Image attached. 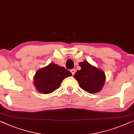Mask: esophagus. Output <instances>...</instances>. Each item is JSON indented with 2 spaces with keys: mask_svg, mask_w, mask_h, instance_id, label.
I'll return each instance as SVG.
<instances>
[{
  "mask_svg": "<svg viewBox=\"0 0 134 134\" xmlns=\"http://www.w3.org/2000/svg\"><path fill=\"white\" fill-rule=\"evenodd\" d=\"M70 71H71V74H72L73 75H75V69H71Z\"/></svg>",
  "mask_w": 134,
  "mask_h": 134,
  "instance_id": "esophagus-1",
  "label": "esophagus"
}]
</instances>
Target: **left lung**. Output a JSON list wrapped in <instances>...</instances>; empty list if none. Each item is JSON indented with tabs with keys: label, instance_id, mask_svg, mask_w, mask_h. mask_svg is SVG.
I'll return each instance as SVG.
<instances>
[{
	"label": "left lung",
	"instance_id": "obj_1",
	"mask_svg": "<svg viewBox=\"0 0 134 134\" xmlns=\"http://www.w3.org/2000/svg\"><path fill=\"white\" fill-rule=\"evenodd\" d=\"M79 65L81 69L77 70L73 76L78 82L79 87L89 93L99 92L105 83L104 72L87 61L80 63Z\"/></svg>",
	"mask_w": 134,
	"mask_h": 134
}]
</instances>
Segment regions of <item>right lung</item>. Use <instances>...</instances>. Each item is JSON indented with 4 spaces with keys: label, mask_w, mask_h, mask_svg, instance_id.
<instances>
[{
    "label": "right lung",
    "mask_w": 134,
    "mask_h": 134,
    "mask_svg": "<svg viewBox=\"0 0 134 134\" xmlns=\"http://www.w3.org/2000/svg\"><path fill=\"white\" fill-rule=\"evenodd\" d=\"M71 75L70 71L64 67L50 64L36 72L34 84L40 93L49 94L59 88L63 79Z\"/></svg>",
    "instance_id": "obj_1"
}]
</instances>
